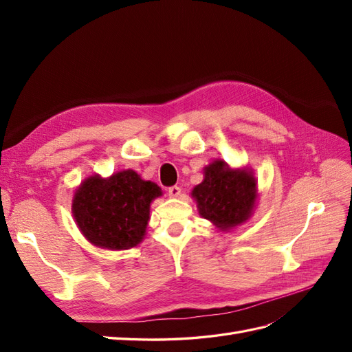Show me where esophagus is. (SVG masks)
Returning <instances> with one entry per match:
<instances>
[{
	"label": "esophagus",
	"mask_w": 352,
	"mask_h": 352,
	"mask_svg": "<svg viewBox=\"0 0 352 352\" xmlns=\"http://www.w3.org/2000/svg\"><path fill=\"white\" fill-rule=\"evenodd\" d=\"M167 192L172 198H177V197H180V194H182V189H180V186H177V185H173L167 189Z\"/></svg>",
	"instance_id": "1"
}]
</instances>
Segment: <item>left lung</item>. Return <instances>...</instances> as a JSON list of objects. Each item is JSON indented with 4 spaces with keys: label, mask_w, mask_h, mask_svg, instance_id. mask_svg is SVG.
<instances>
[{
    "label": "left lung",
    "mask_w": 352,
    "mask_h": 352,
    "mask_svg": "<svg viewBox=\"0 0 352 352\" xmlns=\"http://www.w3.org/2000/svg\"><path fill=\"white\" fill-rule=\"evenodd\" d=\"M204 180L192 190L199 214L228 230L251 216L257 198V180L247 170H232L226 163L214 162L204 170Z\"/></svg>",
    "instance_id": "1"
}]
</instances>
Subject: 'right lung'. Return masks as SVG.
Listing matches in <instances>:
<instances>
[{
	"label": "right lung",
	"instance_id": "add662e5",
	"mask_svg": "<svg viewBox=\"0 0 352 352\" xmlns=\"http://www.w3.org/2000/svg\"><path fill=\"white\" fill-rule=\"evenodd\" d=\"M162 189L133 170L109 179L91 176L73 198V216L83 236L101 248L129 250L145 235L151 201Z\"/></svg>",
	"mask_w": 352,
	"mask_h": 352
}]
</instances>
